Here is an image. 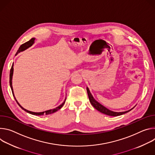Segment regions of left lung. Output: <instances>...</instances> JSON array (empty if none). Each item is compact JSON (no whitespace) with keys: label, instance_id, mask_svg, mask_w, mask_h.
<instances>
[{"label":"left lung","instance_id":"left-lung-1","mask_svg":"<svg viewBox=\"0 0 155 155\" xmlns=\"http://www.w3.org/2000/svg\"><path fill=\"white\" fill-rule=\"evenodd\" d=\"M87 94L89 96V101L91 102V104H92V105L98 111L104 113L105 114L108 115V116H120L122 115L123 114H125L129 111H130V110H132L134 108H132V109L128 110V111H123V112H115V111H111L110 110H108V108H107L106 107H105L104 106H103L102 105H101L100 103H98L97 101H96L94 98L93 97V96L92 95L88 87H87Z\"/></svg>","mask_w":155,"mask_h":155}]
</instances>
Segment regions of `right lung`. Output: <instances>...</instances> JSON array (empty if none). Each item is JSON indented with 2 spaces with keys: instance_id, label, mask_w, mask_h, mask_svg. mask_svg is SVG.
I'll list each match as a JSON object with an SVG mask.
<instances>
[{
  "instance_id": "1",
  "label": "right lung",
  "mask_w": 155,
  "mask_h": 155,
  "mask_svg": "<svg viewBox=\"0 0 155 155\" xmlns=\"http://www.w3.org/2000/svg\"><path fill=\"white\" fill-rule=\"evenodd\" d=\"M34 41H35V38H32V39H31V40H29V41H28V42H25V44H22V45L20 47V48H19V49L18 50V51H17V52H16V54L15 55H16L18 53H20V51H24L25 50H26V49H27L28 48H29V47H30L31 46H32V44L34 43ZM13 64H12V68H11V70H10V87H11L13 95V97H14V98H15L16 101L17 102V104H18V105H19L23 110H25V111H26L27 113H30V114H33V115H37V116H41V115H44V114H46V115H47V114H51V113H54L56 112L57 111H58V110H60V109L63 106V105L64 104L65 101H66V98H65L64 101L63 102V104H61L60 106L57 107V108H54V109L49 110L45 111H43V112H39V113L32 112V111H28V110H27L23 108L19 104V103H18V101H17V100H16V99L15 98V95H14L13 90V87H12V77H13Z\"/></svg>"
}]
</instances>
